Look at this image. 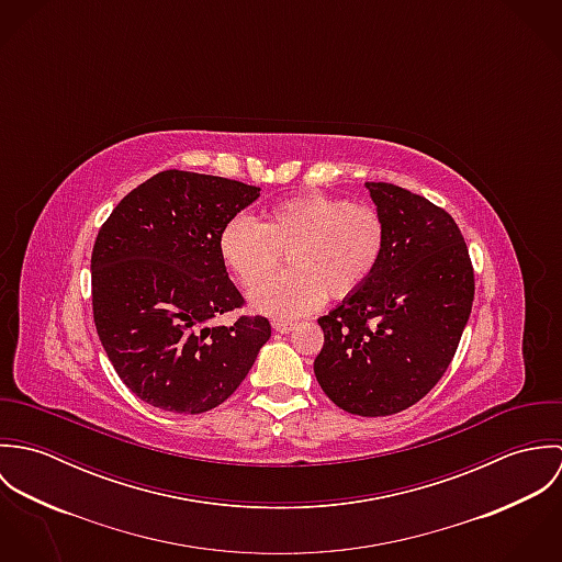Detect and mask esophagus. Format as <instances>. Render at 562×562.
<instances>
[{"label": "esophagus", "mask_w": 562, "mask_h": 562, "mask_svg": "<svg viewBox=\"0 0 562 562\" xmlns=\"http://www.w3.org/2000/svg\"><path fill=\"white\" fill-rule=\"evenodd\" d=\"M272 328L277 333H290L294 328V322L290 321H272Z\"/></svg>", "instance_id": "obj_1"}]
</instances>
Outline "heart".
<instances>
[{"label": "heart", "mask_w": 562, "mask_h": 562, "mask_svg": "<svg viewBox=\"0 0 562 562\" xmlns=\"http://www.w3.org/2000/svg\"><path fill=\"white\" fill-rule=\"evenodd\" d=\"M385 248L376 207L328 194H301L272 205L263 223L234 216L218 236L223 261L246 288L267 278L288 251L293 268L250 292L252 310L296 318L322 299H346L363 288Z\"/></svg>", "instance_id": "1"}]
</instances>
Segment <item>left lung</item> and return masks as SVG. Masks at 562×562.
<instances>
[{"mask_svg":"<svg viewBox=\"0 0 562 562\" xmlns=\"http://www.w3.org/2000/svg\"><path fill=\"white\" fill-rule=\"evenodd\" d=\"M366 188L385 223L383 257L318 318L314 372L339 408L383 417L422 401L448 370L472 314L474 270L448 212L394 183Z\"/></svg>","mask_w":562,"mask_h":562,"instance_id":"left-lung-1","label":"left lung"}]
</instances>
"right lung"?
<instances>
[{
	"mask_svg": "<svg viewBox=\"0 0 562 562\" xmlns=\"http://www.w3.org/2000/svg\"><path fill=\"white\" fill-rule=\"evenodd\" d=\"M257 186L164 170L134 188L92 248V314L121 381L147 404L205 413L227 401L270 339L266 318L214 324L241 305L218 250Z\"/></svg>",
	"mask_w": 562,
	"mask_h": 562,
	"instance_id": "add662e5",
	"label": "right lung"
}]
</instances>
